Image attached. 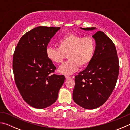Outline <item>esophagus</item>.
Returning a JSON list of instances; mask_svg holds the SVG:
<instances>
[{
	"label": "esophagus",
	"mask_w": 130,
	"mask_h": 130,
	"mask_svg": "<svg viewBox=\"0 0 130 130\" xmlns=\"http://www.w3.org/2000/svg\"><path fill=\"white\" fill-rule=\"evenodd\" d=\"M65 78L66 79H69V78H73V77H70V76H65Z\"/></svg>",
	"instance_id": "1"
}]
</instances>
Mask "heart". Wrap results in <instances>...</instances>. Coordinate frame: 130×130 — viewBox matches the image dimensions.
<instances>
[{"mask_svg": "<svg viewBox=\"0 0 130 130\" xmlns=\"http://www.w3.org/2000/svg\"><path fill=\"white\" fill-rule=\"evenodd\" d=\"M58 47L47 46V58L52 62H62L68 54L67 61L58 68V72L64 74H72L79 68H84L91 62L95 51V42L90 37H83L76 33L63 36L58 42Z\"/></svg>", "mask_w": 130, "mask_h": 130, "instance_id": "heart-1", "label": "heart"}]
</instances>
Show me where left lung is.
<instances>
[{"label":"left lung","mask_w":130,"mask_h":130,"mask_svg":"<svg viewBox=\"0 0 130 130\" xmlns=\"http://www.w3.org/2000/svg\"><path fill=\"white\" fill-rule=\"evenodd\" d=\"M92 37L96 43L93 59L86 69L75 76L73 92L74 102L88 109L97 108L106 102L115 88L119 71L117 52L112 41L100 31Z\"/></svg>","instance_id":"left-lung-1"}]
</instances>
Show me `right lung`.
<instances>
[{
    "instance_id": "1",
    "label": "right lung",
    "mask_w": 130,
    "mask_h": 130,
    "mask_svg": "<svg viewBox=\"0 0 130 130\" xmlns=\"http://www.w3.org/2000/svg\"><path fill=\"white\" fill-rule=\"evenodd\" d=\"M60 27L39 26L21 37L13 56L17 87L24 100L36 108H45L56 102L64 83L63 75L54 74L56 67L46 54L48 43Z\"/></svg>"
}]
</instances>
